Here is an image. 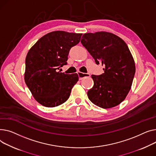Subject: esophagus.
Returning a JSON list of instances; mask_svg holds the SVG:
<instances>
[{"mask_svg": "<svg viewBox=\"0 0 156 156\" xmlns=\"http://www.w3.org/2000/svg\"><path fill=\"white\" fill-rule=\"evenodd\" d=\"M78 75H79L80 80H82V79H84V78L89 77L90 76V74H89V73H86V74H84V73H82L80 72H78Z\"/></svg>", "mask_w": 156, "mask_h": 156, "instance_id": "1", "label": "esophagus"}]
</instances>
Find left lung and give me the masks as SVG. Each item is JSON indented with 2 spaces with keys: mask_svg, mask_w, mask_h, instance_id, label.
I'll use <instances>...</instances> for the list:
<instances>
[{
  "mask_svg": "<svg viewBox=\"0 0 156 156\" xmlns=\"http://www.w3.org/2000/svg\"><path fill=\"white\" fill-rule=\"evenodd\" d=\"M80 42L97 65L105 67L103 74L91 76L94 86L87 92L89 100L105 109L120 104L129 93L135 73L127 44L118 36L103 31L85 33Z\"/></svg>",
  "mask_w": 156,
  "mask_h": 156,
  "instance_id": "8db88e82",
  "label": "left lung"
}]
</instances>
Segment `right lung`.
<instances>
[{"mask_svg": "<svg viewBox=\"0 0 156 156\" xmlns=\"http://www.w3.org/2000/svg\"><path fill=\"white\" fill-rule=\"evenodd\" d=\"M81 33L57 31L38 40L27 53L24 80L41 105L55 107L65 103L79 80L77 74H66L59 70L67 64L70 50L80 42Z\"/></svg>", "mask_w": 156, "mask_h": 156, "instance_id": "right-lung-1", "label": "right lung"}]
</instances>
